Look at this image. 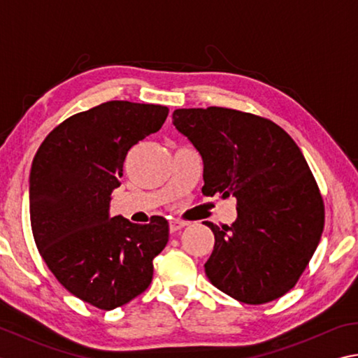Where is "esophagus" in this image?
I'll use <instances>...</instances> for the list:
<instances>
[{"label":"esophagus","mask_w":358,"mask_h":358,"mask_svg":"<svg viewBox=\"0 0 358 358\" xmlns=\"http://www.w3.org/2000/svg\"><path fill=\"white\" fill-rule=\"evenodd\" d=\"M187 226V222L181 221V220H172L171 222H169V229H171V232H177V230L183 229Z\"/></svg>","instance_id":"obj_1"}]
</instances>
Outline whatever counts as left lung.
I'll return each mask as SVG.
<instances>
[{
    "mask_svg": "<svg viewBox=\"0 0 358 358\" xmlns=\"http://www.w3.org/2000/svg\"><path fill=\"white\" fill-rule=\"evenodd\" d=\"M173 126L203 162L205 196L237 199V220L215 234L210 282L248 305L299 281L324 230V202L305 156L273 121L224 107L177 108Z\"/></svg>",
    "mask_w": 358,
    "mask_h": 358,
    "instance_id": "obj_1",
    "label": "left lung"
}]
</instances>
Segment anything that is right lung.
Masks as SVG:
<instances>
[{
  "instance_id": "add662e5",
  "label": "right lung",
  "mask_w": 358,
  "mask_h": 358,
  "mask_svg": "<svg viewBox=\"0 0 358 358\" xmlns=\"http://www.w3.org/2000/svg\"><path fill=\"white\" fill-rule=\"evenodd\" d=\"M166 106L108 101L72 115L36 153L29 172V220L42 259L77 299L110 311L153 280V259L169 222L110 217L128 151L161 129Z\"/></svg>"
}]
</instances>
